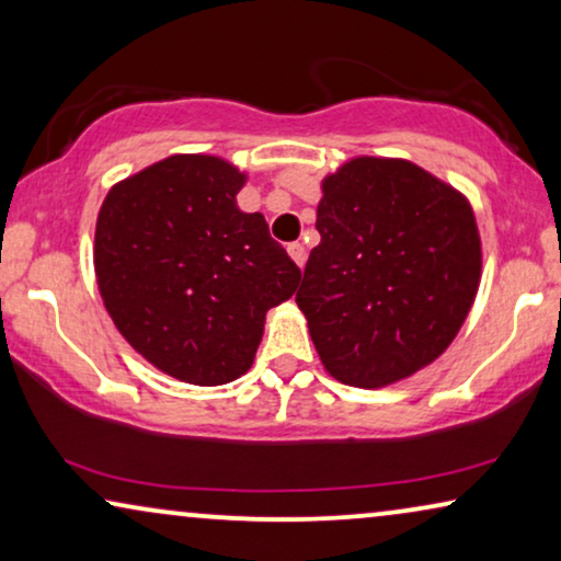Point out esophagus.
<instances>
[{
	"instance_id": "esophagus-1",
	"label": "esophagus",
	"mask_w": 561,
	"mask_h": 561,
	"mask_svg": "<svg viewBox=\"0 0 561 561\" xmlns=\"http://www.w3.org/2000/svg\"><path fill=\"white\" fill-rule=\"evenodd\" d=\"M288 255H290V260H294L298 267H304V263H306V248H304L301 242H290L288 244Z\"/></svg>"
}]
</instances>
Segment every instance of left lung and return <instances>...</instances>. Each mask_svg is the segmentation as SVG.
Masks as SVG:
<instances>
[{"label":"left lung","instance_id":"left-lung-1","mask_svg":"<svg viewBox=\"0 0 561 561\" xmlns=\"http://www.w3.org/2000/svg\"><path fill=\"white\" fill-rule=\"evenodd\" d=\"M321 194V242L296 294L321 365L357 388L409 378L449 347L478 296L472 206L401 158H352Z\"/></svg>","mask_w":561,"mask_h":561}]
</instances>
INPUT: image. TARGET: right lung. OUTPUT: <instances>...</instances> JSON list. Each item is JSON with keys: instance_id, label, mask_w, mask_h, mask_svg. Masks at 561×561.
Here are the masks:
<instances>
[{"instance_id": "obj_1", "label": "right lung", "mask_w": 561, "mask_h": 561, "mask_svg": "<svg viewBox=\"0 0 561 561\" xmlns=\"http://www.w3.org/2000/svg\"><path fill=\"white\" fill-rule=\"evenodd\" d=\"M248 181L217 156H171L114 183L96 217L99 294L119 334L158 370L225 386L250 370L265 313L301 271L244 214Z\"/></svg>"}]
</instances>
